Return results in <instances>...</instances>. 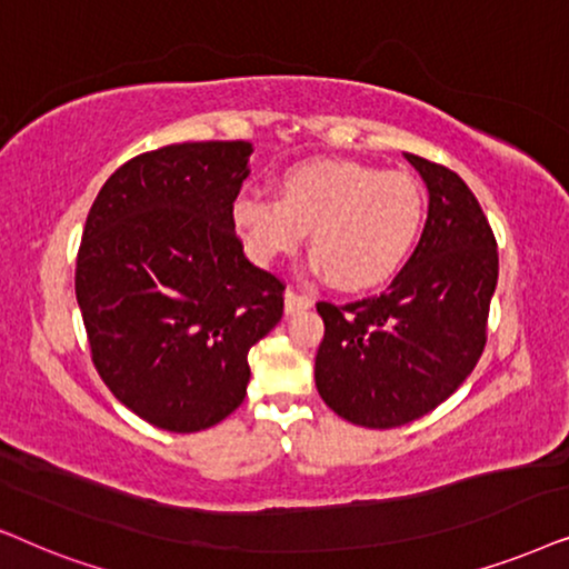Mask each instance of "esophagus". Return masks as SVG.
<instances>
[{
  "instance_id": "34e87169",
  "label": "esophagus",
  "mask_w": 569,
  "mask_h": 569,
  "mask_svg": "<svg viewBox=\"0 0 569 569\" xmlns=\"http://www.w3.org/2000/svg\"><path fill=\"white\" fill-rule=\"evenodd\" d=\"M312 305H315V301H312V297H307V293H299L293 289L286 291V315L301 312V309H309Z\"/></svg>"
}]
</instances>
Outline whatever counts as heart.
<instances>
[{
    "mask_svg": "<svg viewBox=\"0 0 569 569\" xmlns=\"http://www.w3.org/2000/svg\"><path fill=\"white\" fill-rule=\"evenodd\" d=\"M280 197L244 192L231 223L254 262L293 254L309 231L317 268L343 291H367L403 268L421 233L423 192L403 171H380L346 158L291 166Z\"/></svg>",
    "mask_w": 569,
    "mask_h": 569,
    "instance_id": "b5f03b06",
    "label": "heart"
}]
</instances>
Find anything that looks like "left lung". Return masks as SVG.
Listing matches in <instances>:
<instances>
[{
	"mask_svg": "<svg viewBox=\"0 0 569 569\" xmlns=\"http://www.w3.org/2000/svg\"><path fill=\"white\" fill-rule=\"evenodd\" d=\"M406 158L429 189L411 260L380 297L317 305V392L340 419L369 429L403 427L463 385L487 346L499 276L497 239L466 181L448 166Z\"/></svg>",
	"mask_w": 569,
	"mask_h": 569,
	"instance_id": "left-lung-1",
	"label": "left lung"
}]
</instances>
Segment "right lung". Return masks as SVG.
I'll use <instances>...</instances> for the list:
<instances>
[{"instance_id":"right-lung-1","label":"right lung","mask_w":569,"mask_h":569,"mask_svg":"<svg viewBox=\"0 0 569 569\" xmlns=\"http://www.w3.org/2000/svg\"><path fill=\"white\" fill-rule=\"evenodd\" d=\"M252 146H166L119 166L90 208L74 293L119 403L200 431L247 396V353L283 317V280L244 257L231 206Z\"/></svg>"}]
</instances>
